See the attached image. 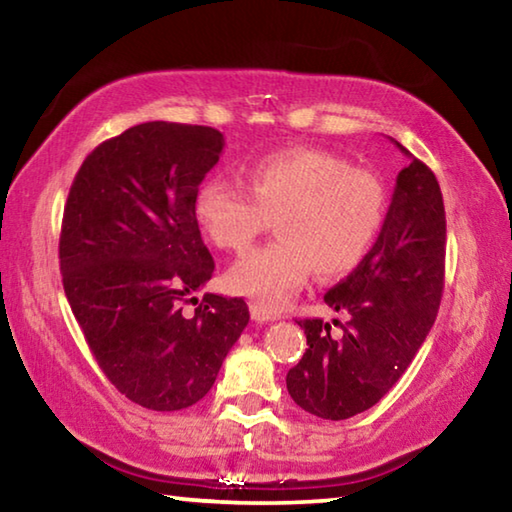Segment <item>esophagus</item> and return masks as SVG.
<instances>
[{
    "instance_id": "1",
    "label": "esophagus",
    "mask_w": 512,
    "mask_h": 512,
    "mask_svg": "<svg viewBox=\"0 0 512 512\" xmlns=\"http://www.w3.org/2000/svg\"><path fill=\"white\" fill-rule=\"evenodd\" d=\"M250 316H253V320H257V323H271V320L280 318V314H273V311H268L266 307L257 305V302L250 305Z\"/></svg>"
}]
</instances>
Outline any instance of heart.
Masks as SVG:
<instances>
[{
  "mask_svg": "<svg viewBox=\"0 0 512 512\" xmlns=\"http://www.w3.org/2000/svg\"><path fill=\"white\" fill-rule=\"evenodd\" d=\"M248 189L210 178L194 214L216 248L244 253L275 219L277 241L248 253L225 284L266 309H280L305 287L350 275L370 255L386 221L388 194L375 171L320 149H284L246 169Z\"/></svg>",
  "mask_w": 512,
  "mask_h": 512,
  "instance_id": "b5f03b06",
  "label": "heart"
}]
</instances>
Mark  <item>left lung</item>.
I'll return each mask as SVG.
<instances>
[{"instance_id":"1","label":"left lung","mask_w":512,"mask_h":512,"mask_svg":"<svg viewBox=\"0 0 512 512\" xmlns=\"http://www.w3.org/2000/svg\"><path fill=\"white\" fill-rule=\"evenodd\" d=\"M397 149L411 153L400 142ZM445 205L433 171L418 158L397 173L384 228L363 264L325 293L334 320H298L307 350L287 375L300 409L323 420L368 411L409 368L436 320L445 284Z\"/></svg>"}]
</instances>
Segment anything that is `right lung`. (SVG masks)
I'll return each instance as SVG.
<instances>
[{"label": "right lung", "mask_w": 512, "mask_h": 512, "mask_svg": "<svg viewBox=\"0 0 512 512\" xmlns=\"http://www.w3.org/2000/svg\"><path fill=\"white\" fill-rule=\"evenodd\" d=\"M221 151L216 128L146 121L99 144L67 196L69 307L103 375L151 411L203 400L250 318L241 298H189L214 273L194 201Z\"/></svg>", "instance_id": "1"}]
</instances>
